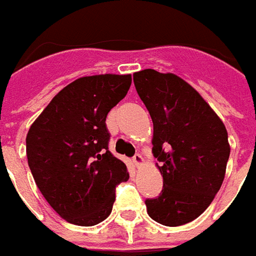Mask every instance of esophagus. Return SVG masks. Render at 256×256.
<instances>
[{
  "mask_svg": "<svg viewBox=\"0 0 256 256\" xmlns=\"http://www.w3.org/2000/svg\"><path fill=\"white\" fill-rule=\"evenodd\" d=\"M132 161H134V164L136 166H140L143 164V157H142V154H139L136 153L134 157H132Z\"/></svg>",
  "mask_w": 256,
  "mask_h": 256,
  "instance_id": "obj_1",
  "label": "esophagus"
}]
</instances>
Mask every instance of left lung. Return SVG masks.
Segmentation results:
<instances>
[{"label": "left lung", "mask_w": 256, "mask_h": 256, "mask_svg": "<svg viewBox=\"0 0 256 256\" xmlns=\"http://www.w3.org/2000/svg\"><path fill=\"white\" fill-rule=\"evenodd\" d=\"M139 98L153 121V156L162 190L144 201L150 218L180 226L198 218L222 186L230 146L228 131L197 90L171 73L134 74Z\"/></svg>", "instance_id": "8db88e82"}]
</instances>
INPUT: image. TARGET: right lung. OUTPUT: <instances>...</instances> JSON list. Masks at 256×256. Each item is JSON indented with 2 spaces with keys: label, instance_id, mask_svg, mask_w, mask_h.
Wrapping results in <instances>:
<instances>
[{
  "label": "right lung",
  "instance_id": "1",
  "mask_svg": "<svg viewBox=\"0 0 256 256\" xmlns=\"http://www.w3.org/2000/svg\"><path fill=\"white\" fill-rule=\"evenodd\" d=\"M131 74L76 80L50 100L26 138L28 166L45 200L67 222L94 226L108 218L126 166L108 150V113L124 99Z\"/></svg>",
  "mask_w": 256,
  "mask_h": 256
}]
</instances>
